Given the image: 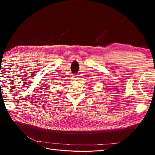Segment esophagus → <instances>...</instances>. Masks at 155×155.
<instances>
[{
  "label": "esophagus",
  "mask_w": 155,
  "mask_h": 155,
  "mask_svg": "<svg viewBox=\"0 0 155 155\" xmlns=\"http://www.w3.org/2000/svg\"><path fill=\"white\" fill-rule=\"evenodd\" d=\"M73 78H74V80H78V74H74V75H73Z\"/></svg>",
  "instance_id": "1"
}]
</instances>
